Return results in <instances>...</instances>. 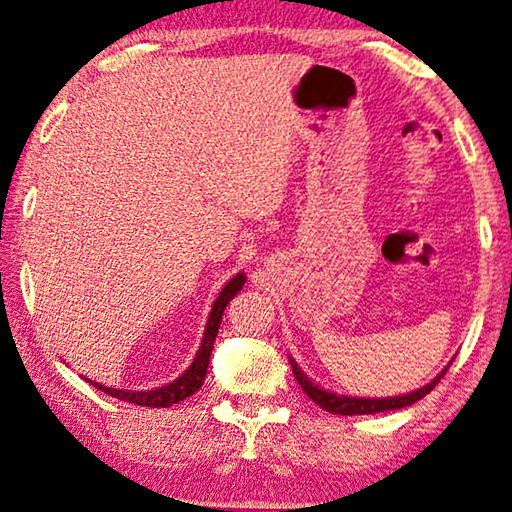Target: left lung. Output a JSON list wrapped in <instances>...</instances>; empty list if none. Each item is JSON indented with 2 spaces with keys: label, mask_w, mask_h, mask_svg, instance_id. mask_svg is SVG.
Returning <instances> with one entry per match:
<instances>
[{
  "label": "left lung",
  "mask_w": 512,
  "mask_h": 512,
  "mask_svg": "<svg viewBox=\"0 0 512 512\" xmlns=\"http://www.w3.org/2000/svg\"><path fill=\"white\" fill-rule=\"evenodd\" d=\"M292 363V374H295V379L299 381V386H302V391L309 395L313 403L323 407L325 412H332V414H344V417H353V414H377V412H388V410H400V407H410L417 403V400L424 398L426 393H431L435 384L445 377L447 367L442 370L438 377H435L431 384L417 388V391L412 393H405V395H395V398H349V395H337V393H330L325 391V388H320L313 384L309 377H304V372L299 370L295 360H290Z\"/></svg>",
  "instance_id": "1"
}]
</instances>
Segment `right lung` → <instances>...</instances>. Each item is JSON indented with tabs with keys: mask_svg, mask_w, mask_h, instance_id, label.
Masks as SVG:
<instances>
[{
	"mask_svg": "<svg viewBox=\"0 0 512 512\" xmlns=\"http://www.w3.org/2000/svg\"><path fill=\"white\" fill-rule=\"evenodd\" d=\"M243 283H245V274H236L227 285H224L220 295H217L213 311H210V316H208L201 346H199V351H196L194 363L189 365L185 374H180L175 381H170V384H166V386L154 388V391H124V388H109V386L95 384V381H91V384L98 388V391L112 395V398L126 400V403H135L140 407H170V405L180 403V400L189 398V395H194L203 386V379H206L210 353H213L217 330H220V323H222V313H224V309H227V304L231 302V299H234V295H238V290L243 288Z\"/></svg>",
	"mask_w": 512,
	"mask_h": 512,
	"instance_id": "right-lung-1",
	"label": "right lung"
}]
</instances>
